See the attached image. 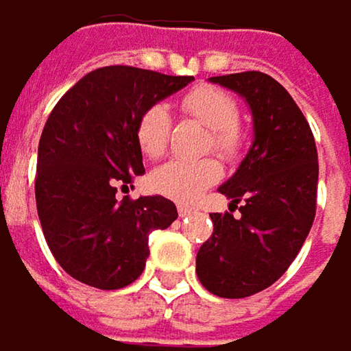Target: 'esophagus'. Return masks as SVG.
I'll list each match as a JSON object with an SVG mask.
<instances>
[{"mask_svg":"<svg viewBox=\"0 0 351 351\" xmlns=\"http://www.w3.org/2000/svg\"><path fill=\"white\" fill-rule=\"evenodd\" d=\"M178 213H180V217H190V215H194V208L192 206H186V204H180L178 206Z\"/></svg>","mask_w":351,"mask_h":351,"instance_id":"1","label":"esophagus"}]
</instances>
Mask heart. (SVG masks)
Instances as JSON below:
<instances>
[{"label": "heart", "instance_id": "heart-1", "mask_svg": "<svg viewBox=\"0 0 351 351\" xmlns=\"http://www.w3.org/2000/svg\"><path fill=\"white\" fill-rule=\"evenodd\" d=\"M182 108L213 130L215 149H219L227 157L237 153L241 145V136L237 130L239 108L229 93L217 88H196L184 97ZM169 130L171 118L167 108L163 104L151 106L149 110H145L136 124L138 149L151 159L161 157L167 149ZM219 178L221 165L213 157H202L194 161L173 159L151 171L149 186L157 194L167 196L171 200L192 202L206 188L217 184Z\"/></svg>", "mask_w": 351, "mask_h": 351}]
</instances>
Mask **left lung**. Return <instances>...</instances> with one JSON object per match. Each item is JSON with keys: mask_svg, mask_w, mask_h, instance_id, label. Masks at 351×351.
<instances>
[{"mask_svg": "<svg viewBox=\"0 0 351 351\" xmlns=\"http://www.w3.org/2000/svg\"><path fill=\"white\" fill-rule=\"evenodd\" d=\"M241 95L254 118V141L237 171L219 188L239 217L213 213V237L196 256L202 286L223 298H245L271 286L298 256L317 208L319 163L306 118L290 93L260 71L210 77Z\"/></svg>", "mask_w": 351, "mask_h": 351, "instance_id": "1", "label": "left lung"}]
</instances>
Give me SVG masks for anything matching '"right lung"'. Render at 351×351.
<instances>
[{
  "instance_id": "obj_1",
  "label": "right lung",
  "mask_w": 351,
  "mask_h": 351,
  "mask_svg": "<svg viewBox=\"0 0 351 351\" xmlns=\"http://www.w3.org/2000/svg\"><path fill=\"white\" fill-rule=\"evenodd\" d=\"M190 82L112 65L82 77L53 108L38 143L36 208L55 260L75 280L99 290L132 284L149 233L178 219L163 196L118 200L116 190L145 173L138 118Z\"/></svg>"
}]
</instances>
